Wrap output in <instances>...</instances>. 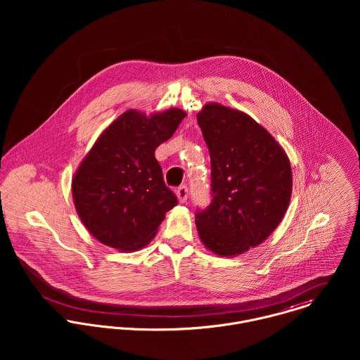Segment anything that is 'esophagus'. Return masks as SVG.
Here are the masks:
<instances>
[{
    "label": "esophagus",
    "mask_w": 360,
    "mask_h": 360,
    "mask_svg": "<svg viewBox=\"0 0 360 360\" xmlns=\"http://www.w3.org/2000/svg\"><path fill=\"white\" fill-rule=\"evenodd\" d=\"M176 195H177V200L180 204H184L188 198V188L186 186H181L176 190Z\"/></svg>",
    "instance_id": "esophagus-1"
}]
</instances>
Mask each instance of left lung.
<instances>
[{
  "mask_svg": "<svg viewBox=\"0 0 360 360\" xmlns=\"http://www.w3.org/2000/svg\"><path fill=\"white\" fill-rule=\"evenodd\" d=\"M210 154L212 202L195 214L206 248L236 257L262 244L280 224L292 193L290 159L245 112L207 103L197 115Z\"/></svg>",
  "mask_w": 360,
  "mask_h": 360,
  "instance_id": "8db88e82",
  "label": "left lung"
}]
</instances>
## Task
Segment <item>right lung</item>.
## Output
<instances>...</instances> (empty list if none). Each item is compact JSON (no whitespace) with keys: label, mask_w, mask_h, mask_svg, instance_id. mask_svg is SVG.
Instances as JSON below:
<instances>
[{"label":"right lung","mask_w":360,"mask_h":360,"mask_svg":"<svg viewBox=\"0 0 360 360\" xmlns=\"http://www.w3.org/2000/svg\"><path fill=\"white\" fill-rule=\"evenodd\" d=\"M180 108L147 116L129 109L113 120L72 179L76 212L103 245L139 251L151 243L166 212L177 205L155 150L186 117Z\"/></svg>","instance_id":"obj_1"}]
</instances>
